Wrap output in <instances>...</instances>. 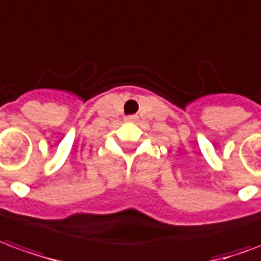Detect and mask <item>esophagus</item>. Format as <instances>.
<instances>
[{"mask_svg": "<svg viewBox=\"0 0 261 261\" xmlns=\"http://www.w3.org/2000/svg\"><path fill=\"white\" fill-rule=\"evenodd\" d=\"M125 120H127V121H133V120H136V116H127Z\"/></svg>", "mask_w": 261, "mask_h": 261, "instance_id": "esophagus-1", "label": "esophagus"}]
</instances>
